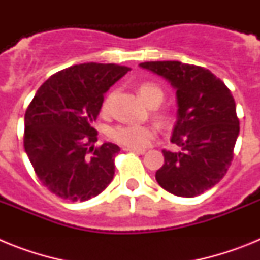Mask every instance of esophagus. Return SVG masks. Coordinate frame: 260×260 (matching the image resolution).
<instances>
[{
    "mask_svg": "<svg viewBox=\"0 0 260 260\" xmlns=\"http://www.w3.org/2000/svg\"><path fill=\"white\" fill-rule=\"evenodd\" d=\"M123 150L128 151V152L138 153V155H143V153L146 152V150H138V148H130V147H123Z\"/></svg>",
    "mask_w": 260,
    "mask_h": 260,
    "instance_id": "1",
    "label": "esophagus"
}]
</instances>
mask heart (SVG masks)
I'll use <instances>...</instances> for the list:
<instances>
[{
    "label": "heart",
    "mask_w": 260,
    "mask_h": 260,
    "mask_svg": "<svg viewBox=\"0 0 260 260\" xmlns=\"http://www.w3.org/2000/svg\"><path fill=\"white\" fill-rule=\"evenodd\" d=\"M138 93H139L142 100L151 108H155L161 104L165 98L164 89L157 83L150 82V80L139 83ZM113 98L114 93L109 92L103 99L102 105H100V112H102L103 116H109L110 110H112ZM155 117L158 122L162 123V125H167L171 121L169 113L165 112V110L156 112ZM107 134L109 139L121 144V146L142 150V148L148 146L155 138V128L150 125H117L110 127Z\"/></svg>",
    "instance_id": "obj_1"
}]
</instances>
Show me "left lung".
<instances>
[{
    "instance_id": "obj_1",
    "label": "left lung",
    "mask_w": 260,
    "mask_h": 260,
    "mask_svg": "<svg viewBox=\"0 0 260 260\" xmlns=\"http://www.w3.org/2000/svg\"><path fill=\"white\" fill-rule=\"evenodd\" d=\"M177 89L178 118L171 142L178 152L162 150L164 165L156 172L162 189L194 198L221 181L233 160L240 119L231 89L201 66L180 61L141 63Z\"/></svg>"
}]
</instances>
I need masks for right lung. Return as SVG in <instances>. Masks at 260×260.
<instances>
[{"label": "right lung", "instance_id": "obj_1", "mask_svg": "<svg viewBox=\"0 0 260 260\" xmlns=\"http://www.w3.org/2000/svg\"><path fill=\"white\" fill-rule=\"evenodd\" d=\"M130 70L80 63L58 71L38 89L24 114V150L41 183L57 197L84 202L112 182L117 144L93 147L104 93Z\"/></svg>", "mask_w": 260, "mask_h": 260}]
</instances>
